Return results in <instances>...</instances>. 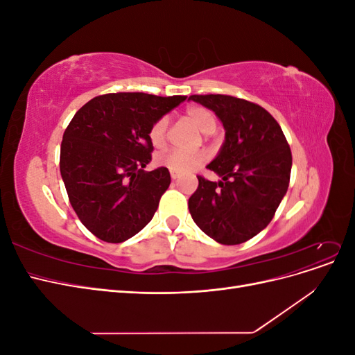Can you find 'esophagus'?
<instances>
[{"instance_id":"esophagus-1","label":"esophagus","mask_w":355,"mask_h":355,"mask_svg":"<svg viewBox=\"0 0 355 355\" xmlns=\"http://www.w3.org/2000/svg\"><path fill=\"white\" fill-rule=\"evenodd\" d=\"M170 176H171V179H178L180 176V173L176 170H170Z\"/></svg>"}]
</instances>
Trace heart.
Segmentation results:
<instances>
[{
  "instance_id": "1",
  "label": "heart",
  "mask_w": 355,
  "mask_h": 355,
  "mask_svg": "<svg viewBox=\"0 0 355 355\" xmlns=\"http://www.w3.org/2000/svg\"><path fill=\"white\" fill-rule=\"evenodd\" d=\"M187 120L194 124L201 133L210 135L216 130V116L207 110L206 106L192 105L188 106L184 112ZM167 132H168V120L166 116H161L149 128V139L155 148H163L167 142ZM209 158L206 151H180V149H167L164 153H159L155 158L157 164L167 167L170 170H176L179 173H188V171L194 170L204 164Z\"/></svg>"
}]
</instances>
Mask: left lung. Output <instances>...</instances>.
<instances>
[{"label": "left lung", "instance_id": "obj_1", "mask_svg": "<svg viewBox=\"0 0 355 355\" xmlns=\"http://www.w3.org/2000/svg\"><path fill=\"white\" fill-rule=\"evenodd\" d=\"M225 127L220 153L207 166L222 180L198 178L188 201L202 232L220 244H241L259 234L286 196L292 151L275 118L257 103L228 94H192Z\"/></svg>", "mask_w": 355, "mask_h": 355}]
</instances>
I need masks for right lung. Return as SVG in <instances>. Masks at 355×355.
I'll list each match as a JSON object with an SVG mask.
<instances>
[{"mask_svg": "<svg viewBox=\"0 0 355 355\" xmlns=\"http://www.w3.org/2000/svg\"><path fill=\"white\" fill-rule=\"evenodd\" d=\"M187 96L108 93L73 115L60 145V175L81 223L99 240L123 243L153 219L170 185L166 167L144 170L149 128Z\"/></svg>", "mask_w": 355, "mask_h": 355, "instance_id": "right-lung-1", "label": "right lung"}]
</instances>
